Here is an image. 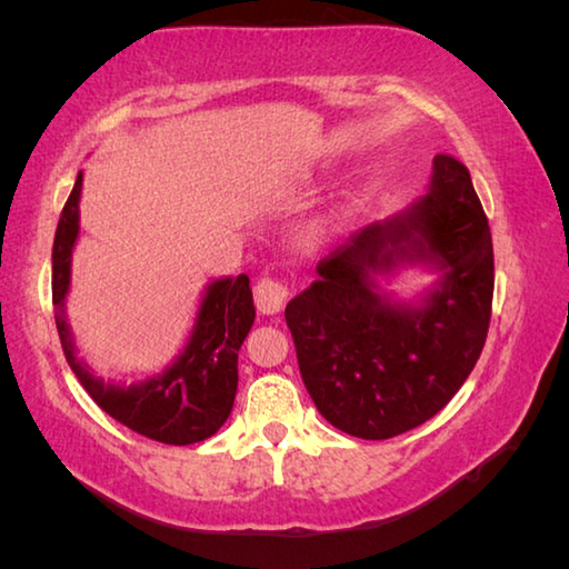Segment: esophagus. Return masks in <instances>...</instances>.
I'll use <instances>...</instances> for the list:
<instances>
[{
    "mask_svg": "<svg viewBox=\"0 0 569 569\" xmlns=\"http://www.w3.org/2000/svg\"><path fill=\"white\" fill-rule=\"evenodd\" d=\"M253 298H256L258 311L263 316H273L286 306L288 288L281 281H276V278H261L253 288Z\"/></svg>",
    "mask_w": 569,
    "mask_h": 569,
    "instance_id": "34e87169",
    "label": "esophagus"
}]
</instances>
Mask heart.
Wrapping results in <instances>:
<instances>
[{
  "label": "heart",
  "instance_id": "b5f03b06",
  "mask_svg": "<svg viewBox=\"0 0 569 569\" xmlns=\"http://www.w3.org/2000/svg\"><path fill=\"white\" fill-rule=\"evenodd\" d=\"M331 230H333V220L329 216L316 218L301 230L298 243H301L303 248H319L321 243H326V238L331 236Z\"/></svg>",
  "mask_w": 569,
  "mask_h": 569
}]
</instances>
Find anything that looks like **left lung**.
Returning <instances> with one entry per match:
<instances>
[{
    "label": "left lung",
    "instance_id": "left-lung-1",
    "mask_svg": "<svg viewBox=\"0 0 569 569\" xmlns=\"http://www.w3.org/2000/svg\"><path fill=\"white\" fill-rule=\"evenodd\" d=\"M413 267L438 278L403 299L388 286ZM316 273L286 323L321 417L351 437L389 439L445 409L492 316V233L469 170L437 156L423 196L351 236Z\"/></svg>",
    "mask_w": 569,
    "mask_h": 569
}]
</instances>
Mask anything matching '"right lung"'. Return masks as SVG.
Returning a JSON list of instances; mask_svg holds the SVG:
<instances>
[{
  "label": "right lung",
  "mask_w": 569,
  "mask_h": 569,
  "mask_svg": "<svg viewBox=\"0 0 569 569\" xmlns=\"http://www.w3.org/2000/svg\"><path fill=\"white\" fill-rule=\"evenodd\" d=\"M82 180L80 170L52 246V303L67 363L94 403L138 435L172 447L213 437L233 409L238 351L256 319L248 276H223L203 288L186 343L160 373L132 383L104 381L80 356L64 308L72 288V253L80 238Z\"/></svg>",
  "instance_id": "add662e5"
}]
</instances>
